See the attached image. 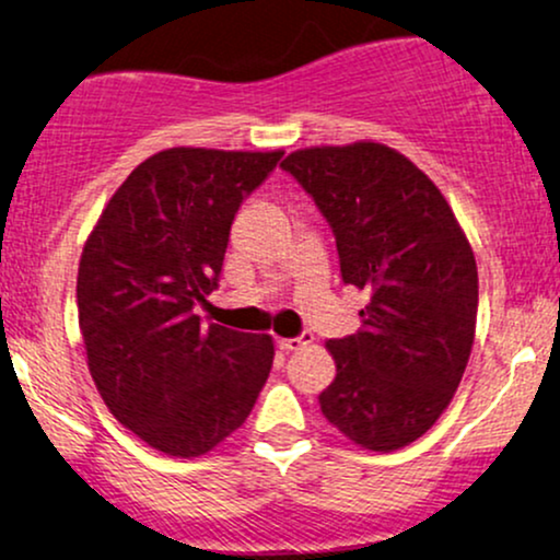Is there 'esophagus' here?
Returning a JSON list of instances; mask_svg holds the SVG:
<instances>
[{"instance_id":"34e87169","label":"esophagus","mask_w":560,"mask_h":560,"mask_svg":"<svg viewBox=\"0 0 560 560\" xmlns=\"http://www.w3.org/2000/svg\"><path fill=\"white\" fill-rule=\"evenodd\" d=\"M279 342V347L284 352H292V350H302V347H307L313 342V334L311 331H302L300 337H279L276 339Z\"/></svg>"}]
</instances>
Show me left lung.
<instances>
[{
  "label": "left lung",
  "instance_id": "1",
  "mask_svg": "<svg viewBox=\"0 0 560 560\" xmlns=\"http://www.w3.org/2000/svg\"><path fill=\"white\" fill-rule=\"evenodd\" d=\"M281 168L329 221L345 284L369 294L361 329L326 342L337 376L320 410L365 450L410 445L453 400L471 355V244L432 178L387 144L307 147Z\"/></svg>",
  "mask_w": 560,
  "mask_h": 560
}]
</instances>
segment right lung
Returning a JSON list of instances; mask_svg holds the SVG:
<instances>
[{
  "mask_svg": "<svg viewBox=\"0 0 560 560\" xmlns=\"http://www.w3.org/2000/svg\"><path fill=\"white\" fill-rule=\"evenodd\" d=\"M284 152L171 147L118 186L83 244L79 326L92 378L139 440L197 458L247 421L273 339L195 316L218 287L231 221Z\"/></svg>",
  "mask_w": 560,
  "mask_h": 560,
  "instance_id": "add662e5",
  "label": "right lung"
}]
</instances>
